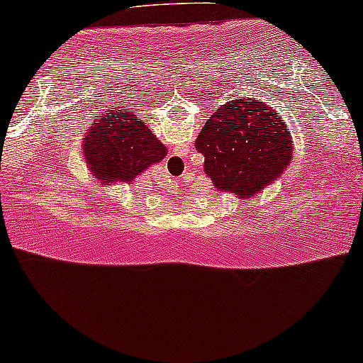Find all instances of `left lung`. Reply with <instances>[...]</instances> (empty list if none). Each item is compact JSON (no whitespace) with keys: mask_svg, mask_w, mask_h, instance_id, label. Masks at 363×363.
Segmentation results:
<instances>
[{"mask_svg":"<svg viewBox=\"0 0 363 363\" xmlns=\"http://www.w3.org/2000/svg\"><path fill=\"white\" fill-rule=\"evenodd\" d=\"M204 172L217 189L240 196L259 193L284 174L292 159L291 133L276 111L255 99L230 100L196 138Z\"/></svg>","mask_w":363,"mask_h":363,"instance_id":"1","label":"left lung"}]
</instances>
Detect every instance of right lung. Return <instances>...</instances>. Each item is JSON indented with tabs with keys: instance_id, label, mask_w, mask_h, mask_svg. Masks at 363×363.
<instances>
[{
	"instance_id": "obj_1",
	"label": "right lung",
	"mask_w": 363,
	"mask_h": 363,
	"mask_svg": "<svg viewBox=\"0 0 363 363\" xmlns=\"http://www.w3.org/2000/svg\"><path fill=\"white\" fill-rule=\"evenodd\" d=\"M84 154L92 175L100 182L130 183L149 165L160 162L167 149L138 116L116 111L94 123L84 141Z\"/></svg>"
}]
</instances>
